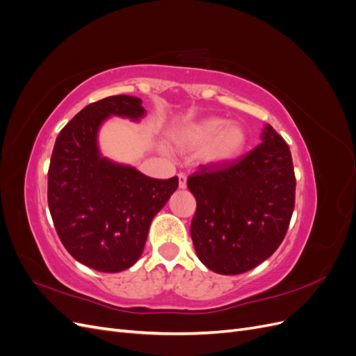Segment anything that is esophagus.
<instances>
[{
  "label": "esophagus",
  "mask_w": 356,
  "mask_h": 356,
  "mask_svg": "<svg viewBox=\"0 0 356 356\" xmlns=\"http://www.w3.org/2000/svg\"><path fill=\"white\" fill-rule=\"evenodd\" d=\"M178 186H179V188L187 187V175L186 174H178Z\"/></svg>",
  "instance_id": "esophagus-1"
}]
</instances>
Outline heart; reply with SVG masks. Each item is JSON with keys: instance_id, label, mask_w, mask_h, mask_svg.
<instances>
[{"instance_id": "1", "label": "heart", "mask_w": 356, "mask_h": 356, "mask_svg": "<svg viewBox=\"0 0 356 356\" xmlns=\"http://www.w3.org/2000/svg\"><path fill=\"white\" fill-rule=\"evenodd\" d=\"M246 132L238 123H225L220 117H207L188 123L175 136L181 149H198L200 161L211 166L227 165L246 147Z\"/></svg>"}]
</instances>
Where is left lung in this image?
I'll list each match as a JSON object with an SVG mask.
<instances>
[{
	"label": "left lung",
	"mask_w": 356,
	"mask_h": 356,
	"mask_svg": "<svg viewBox=\"0 0 356 356\" xmlns=\"http://www.w3.org/2000/svg\"><path fill=\"white\" fill-rule=\"evenodd\" d=\"M252 152L187 179L196 197L191 239L199 260L220 275L257 267L282 243L296 203L288 144L270 124Z\"/></svg>",
	"instance_id": "1"
}]
</instances>
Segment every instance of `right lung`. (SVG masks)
<instances>
[{
	"label": "right lung",
	"mask_w": 356,
	"mask_h": 356,
	"mask_svg": "<svg viewBox=\"0 0 356 356\" xmlns=\"http://www.w3.org/2000/svg\"><path fill=\"white\" fill-rule=\"evenodd\" d=\"M143 101L115 95L89 104L56 138L47 202L65 250L90 268L126 270L144 251L149 224L178 187V178H149L101 156L98 131L106 117L138 120Z\"/></svg>",
	"instance_id": "add662e5"
}]
</instances>
